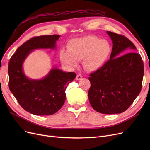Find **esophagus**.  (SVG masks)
I'll use <instances>...</instances> for the list:
<instances>
[{
    "label": "esophagus",
    "instance_id": "esophagus-1",
    "mask_svg": "<svg viewBox=\"0 0 150 150\" xmlns=\"http://www.w3.org/2000/svg\"><path fill=\"white\" fill-rule=\"evenodd\" d=\"M82 78H83V76H81V74H78V75H77L76 76V80H80V79H82Z\"/></svg>",
    "mask_w": 150,
    "mask_h": 150
}]
</instances>
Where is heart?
<instances>
[{"instance_id": "b5f03b06", "label": "heart", "mask_w": 150, "mask_h": 150, "mask_svg": "<svg viewBox=\"0 0 150 150\" xmlns=\"http://www.w3.org/2000/svg\"><path fill=\"white\" fill-rule=\"evenodd\" d=\"M111 52V47L107 40L95 35H87L72 39L67 49L60 52L62 63L69 67L78 66V60H83L86 69L97 71L106 64Z\"/></svg>"}]
</instances>
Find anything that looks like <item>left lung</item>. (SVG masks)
<instances>
[{"instance_id": "obj_1", "label": "left lung", "mask_w": 150, "mask_h": 150, "mask_svg": "<svg viewBox=\"0 0 150 150\" xmlns=\"http://www.w3.org/2000/svg\"><path fill=\"white\" fill-rule=\"evenodd\" d=\"M106 33L112 41L110 59L101 69L90 74L88 96L95 111L118 114L131 105L142 90L144 66L139 54H124L137 50L132 42L122 35Z\"/></svg>"}]
</instances>
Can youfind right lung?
<instances>
[{"label": "right lung", "instance_id": "right-lung-1", "mask_svg": "<svg viewBox=\"0 0 150 150\" xmlns=\"http://www.w3.org/2000/svg\"><path fill=\"white\" fill-rule=\"evenodd\" d=\"M59 35L34 37L16 50L8 62V86L24 110L34 115H52L60 110L66 100L67 84L76 78L74 72H66L53 67L41 79H32L23 71V63L33 51L56 48Z\"/></svg>", "mask_w": 150, "mask_h": 150}]
</instances>
